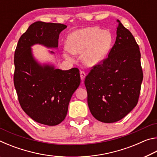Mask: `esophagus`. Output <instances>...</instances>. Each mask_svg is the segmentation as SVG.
Returning <instances> with one entry per match:
<instances>
[{
    "instance_id": "34e87169",
    "label": "esophagus",
    "mask_w": 157,
    "mask_h": 157,
    "mask_svg": "<svg viewBox=\"0 0 157 157\" xmlns=\"http://www.w3.org/2000/svg\"><path fill=\"white\" fill-rule=\"evenodd\" d=\"M80 77H81V79L83 81L85 78V77H86V73H85L84 71H80Z\"/></svg>"
}]
</instances>
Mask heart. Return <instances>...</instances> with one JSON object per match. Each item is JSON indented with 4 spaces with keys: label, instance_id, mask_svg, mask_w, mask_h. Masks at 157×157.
Returning a JSON list of instances; mask_svg holds the SVG:
<instances>
[{
    "label": "heart",
    "instance_id": "b5f03b06",
    "mask_svg": "<svg viewBox=\"0 0 157 157\" xmlns=\"http://www.w3.org/2000/svg\"><path fill=\"white\" fill-rule=\"evenodd\" d=\"M113 44V36L109 30L89 27L71 33L66 41V48L73 54H83L84 64L94 66L107 58Z\"/></svg>",
    "mask_w": 157,
    "mask_h": 157
}]
</instances>
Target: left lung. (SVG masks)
I'll use <instances>...</instances> for the list:
<instances>
[{"instance_id":"left-lung-1","label":"left lung","mask_w":157,"mask_h":157,"mask_svg":"<svg viewBox=\"0 0 157 157\" xmlns=\"http://www.w3.org/2000/svg\"><path fill=\"white\" fill-rule=\"evenodd\" d=\"M118 22L109 54L93 66L84 80L90 111L98 121L107 123L121 120L136 107L143 78L139 45Z\"/></svg>"}]
</instances>
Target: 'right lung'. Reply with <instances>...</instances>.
I'll use <instances>...</instances> for the list:
<instances>
[{
	"mask_svg": "<svg viewBox=\"0 0 157 157\" xmlns=\"http://www.w3.org/2000/svg\"><path fill=\"white\" fill-rule=\"evenodd\" d=\"M64 24L36 21L21 36L14 52V84L23 110L37 123L54 126L64 120L71 96L80 84L78 68L68 71L41 66L30 47H58Z\"/></svg>",
	"mask_w": 157,
	"mask_h": 157,
	"instance_id": "right-lung-1",
	"label": "right lung"
}]
</instances>
